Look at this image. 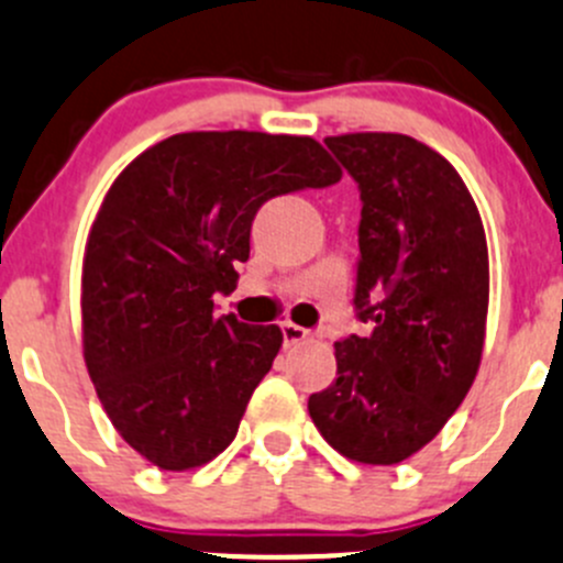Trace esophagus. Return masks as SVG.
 <instances>
[{
	"label": "esophagus",
	"instance_id": "esophagus-1",
	"mask_svg": "<svg viewBox=\"0 0 563 563\" xmlns=\"http://www.w3.org/2000/svg\"><path fill=\"white\" fill-rule=\"evenodd\" d=\"M308 338L310 332L305 330V327L294 324V321H286V324H283V341H286V346H297V343L308 341Z\"/></svg>",
	"mask_w": 563,
	"mask_h": 563
}]
</instances>
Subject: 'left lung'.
Masks as SVG:
<instances>
[{
  "mask_svg": "<svg viewBox=\"0 0 563 563\" xmlns=\"http://www.w3.org/2000/svg\"><path fill=\"white\" fill-rule=\"evenodd\" d=\"M324 143L360 187L354 305L374 332L335 341L338 379L308 412L346 460L398 465L438 438L478 374L487 236L462 176L429 145L387 131Z\"/></svg>",
  "mask_w": 563,
  "mask_h": 563,
  "instance_id": "1",
  "label": "left lung"
}]
</instances>
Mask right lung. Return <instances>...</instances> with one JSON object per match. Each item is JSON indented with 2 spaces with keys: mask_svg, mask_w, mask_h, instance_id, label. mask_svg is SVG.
Segmentation results:
<instances>
[{
  "mask_svg": "<svg viewBox=\"0 0 563 563\" xmlns=\"http://www.w3.org/2000/svg\"><path fill=\"white\" fill-rule=\"evenodd\" d=\"M313 136L187 131L112 181L81 261V354L120 438L159 471H192L233 443L283 346L277 324L217 319L250 258L261 206L341 181Z\"/></svg>",
  "mask_w": 563,
  "mask_h": 563,
  "instance_id": "1",
  "label": "right lung"
}]
</instances>
